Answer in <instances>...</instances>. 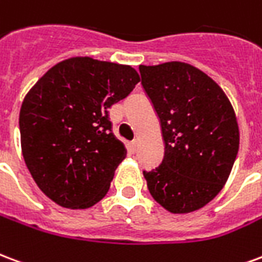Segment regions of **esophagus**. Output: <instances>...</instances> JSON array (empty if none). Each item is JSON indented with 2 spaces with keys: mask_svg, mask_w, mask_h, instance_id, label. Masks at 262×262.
I'll list each match as a JSON object with an SVG mask.
<instances>
[{
  "mask_svg": "<svg viewBox=\"0 0 262 262\" xmlns=\"http://www.w3.org/2000/svg\"><path fill=\"white\" fill-rule=\"evenodd\" d=\"M137 148H138V141H137V139H134L133 142H131V150H133L134 154L137 152Z\"/></svg>",
  "mask_w": 262,
  "mask_h": 262,
  "instance_id": "34e87169",
  "label": "esophagus"
}]
</instances>
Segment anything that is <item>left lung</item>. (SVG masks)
Listing matches in <instances>:
<instances>
[{
    "label": "left lung",
    "instance_id": "left-lung-1",
    "mask_svg": "<svg viewBox=\"0 0 262 262\" xmlns=\"http://www.w3.org/2000/svg\"><path fill=\"white\" fill-rule=\"evenodd\" d=\"M139 72L165 141L162 163L144 171L148 190L171 213L196 211L232 171L240 141L234 110L222 88L190 64L139 66Z\"/></svg>",
    "mask_w": 262,
    "mask_h": 262
}]
</instances>
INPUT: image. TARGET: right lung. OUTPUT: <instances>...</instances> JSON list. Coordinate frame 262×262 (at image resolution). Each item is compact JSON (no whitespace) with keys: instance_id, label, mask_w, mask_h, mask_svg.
<instances>
[{"instance_id":"1","label":"right lung","mask_w":262,"mask_h":262,"mask_svg":"<svg viewBox=\"0 0 262 262\" xmlns=\"http://www.w3.org/2000/svg\"><path fill=\"white\" fill-rule=\"evenodd\" d=\"M138 82L133 67L72 57L28 92L19 113L22 155L37 187L55 204L85 209L107 194L127 155L112 133L108 108Z\"/></svg>"}]
</instances>
